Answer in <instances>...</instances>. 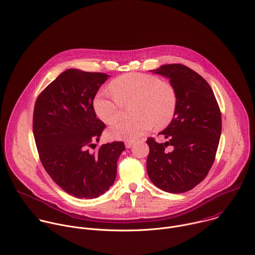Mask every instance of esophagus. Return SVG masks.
I'll return each instance as SVG.
<instances>
[{"instance_id":"34e87169","label":"esophagus","mask_w":255,"mask_h":255,"mask_svg":"<svg viewBox=\"0 0 255 255\" xmlns=\"http://www.w3.org/2000/svg\"><path fill=\"white\" fill-rule=\"evenodd\" d=\"M132 144H133V143H132L131 141H126V147H127V148H130V147L132 146Z\"/></svg>"}]
</instances>
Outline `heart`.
I'll use <instances>...</instances> for the list:
<instances>
[{
	"mask_svg": "<svg viewBox=\"0 0 255 255\" xmlns=\"http://www.w3.org/2000/svg\"><path fill=\"white\" fill-rule=\"evenodd\" d=\"M130 101H133L131 114L134 117L113 125L109 129L110 137L135 141L154 125L158 128L167 126L176 112L177 93L170 83L156 76L129 73L115 79L110 84V91H100L93 108L101 121L111 125L121 117L123 104Z\"/></svg>",
	"mask_w": 255,
	"mask_h": 255,
	"instance_id": "obj_1",
	"label": "heart"
}]
</instances>
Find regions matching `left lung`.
Listing matches in <instances>:
<instances>
[{
	"mask_svg": "<svg viewBox=\"0 0 255 255\" xmlns=\"http://www.w3.org/2000/svg\"><path fill=\"white\" fill-rule=\"evenodd\" d=\"M150 72L169 79L177 108L169 126L159 132L168 141L146 140L147 174L158 188L182 193L200 183L213 164L221 133L220 110L208 83L188 67L163 65ZM168 145L169 152L165 149Z\"/></svg>",
	"mask_w": 255,
	"mask_h": 255,
	"instance_id": "left-lung-1",
	"label": "left lung"
}]
</instances>
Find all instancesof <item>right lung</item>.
Here are the masks:
<instances>
[{"label": "right lung", "mask_w": 255, "mask_h": 255, "mask_svg": "<svg viewBox=\"0 0 255 255\" xmlns=\"http://www.w3.org/2000/svg\"><path fill=\"white\" fill-rule=\"evenodd\" d=\"M109 76L69 69L38 97L33 132L41 162L67 193L92 199L105 193L117 176L123 141L95 150L106 125L97 118L93 101Z\"/></svg>", "instance_id": "right-lung-1"}]
</instances>
